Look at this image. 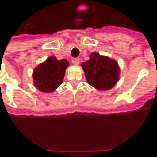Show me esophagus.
Listing matches in <instances>:
<instances>
[{
	"label": "esophagus",
	"mask_w": 157,
	"mask_h": 157,
	"mask_svg": "<svg viewBox=\"0 0 157 157\" xmlns=\"http://www.w3.org/2000/svg\"><path fill=\"white\" fill-rule=\"evenodd\" d=\"M72 63L74 65H78L79 64V59L78 58H74V59H72Z\"/></svg>",
	"instance_id": "esophagus-1"
}]
</instances>
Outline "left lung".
<instances>
[{
    "label": "left lung",
    "mask_w": 157,
    "mask_h": 157,
    "mask_svg": "<svg viewBox=\"0 0 157 157\" xmlns=\"http://www.w3.org/2000/svg\"><path fill=\"white\" fill-rule=\"evenodd\" d=\"M81 65L89 84L98 90H107L117 82L120 69L117 63L110 58L94 52L90 59Z\"/></svg>",
    "instance_id": "8db88e82"
}]
</instances>
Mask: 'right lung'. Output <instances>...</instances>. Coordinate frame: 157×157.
<instances>
[{"instance_id": "1", "label": "right lung", "mask_w": 157, "mask_h": 157, "mask_svg": "<svg viewBox=\"0 0 157 157\" xmlns=\"http://www.w3.org/2000/svg\"><path fill=\"white\" fill-rule=\"evenodd\" d=\"M68 65L66 59L57 60L54 56L48 57L46 61L34 69L33 78L35 86L42 92L54 91L61 84L65 69Z\"/></svg>"}]
</instances>
